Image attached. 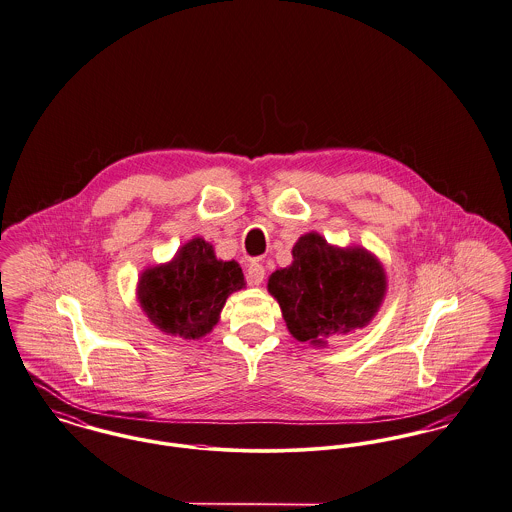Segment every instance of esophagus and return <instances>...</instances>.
I'll list each match as a JSON object with an SVG mask.
<instances>
[{"instance_id": "34e87169", "label": "esophagus", "mask_w": 512, "mask_h": 512, "mask_svg": "<svg viewBox=\"0 0 512 512\" xmlns=\"http://www.w3.org/2000/svg\"><path fill=\"white\" fill-rule=\"evenodd\" d=\"M247 278H249V284L259 286V284L263 282V278H265L263 265H261V263H251V265L247 267Z\"/></svg>"}]
</instances>
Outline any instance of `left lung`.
Here are the masks:
<instances>
[{"instance_id": "obj_1", "label": "left lung", "mask_w": 512, "mask_h": 512, "mask_svg": "<svg viewBox=\"0 0 512 512\" xmlns=\"http://www.w3.org/2000/svg\"><path fill=\"white\" fill-rule=\"evenodd\" d=\"M292 265L269 278L290 334L313 346H325L369 325L379 311L387 274L373 253L363 247H334L317 232L296 241Z\"/></svg>"}]
</instances>
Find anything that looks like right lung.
I'll use <instances>...</instances> for the list:
<instances>
[{"label": "right lung", "instance_id": "obj_1", "mask_svg": "<svg viewBox=\"0 0 512 512\" xmlns=\"http://www.w3.org/2000/svg\"><path fill=\"white\" fill-rule=\"evenodd\" d=\"M245 286L236 261H220L209 241L193 238L176 257L141 274L137 300L152 325L183 340L212 331L230 294Z\"/></svg>", "mask_w": 512, "mask_h": 512}]
</instances>
